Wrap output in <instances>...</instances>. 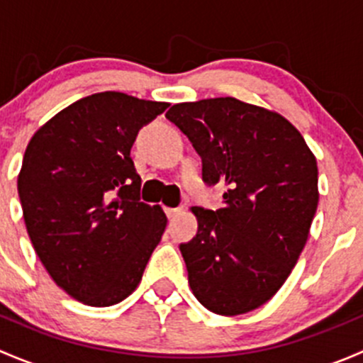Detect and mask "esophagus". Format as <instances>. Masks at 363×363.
Listing matches in <instances>:
<instances>
[{"label":"esophagus","instance_id":"esophagus-1","mask_svg":"<svg viewBox=\"0 0 363 363\" xmlns=\"http://www.w3.org/2000/svg\"><path fill=\"white\" fill-rule=\"evenodd\" d=\"M181 212H182V208H181V207H175V208L167 207V208H164V214H167V218H168V219L175 218V216L181 214Z\"/></svg>","mask_w":363,"mask_h":363}]
</instances>
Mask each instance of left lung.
Wrapping results in <instances>:
<instances>
[{"label":"left lung","instance_id":"obj_1","mask_svg":"<svg viewBox=\"0 0 363 363\" xmlns=\"http://www.w3.org/2000/svg\"><path fill=\"white\" fill-rule=\"evenodd\" d=\"M167 119L202 158L203 181L226 186L221 208L191 207L199 232L179 246L193 295L221 316L250 313L277 294L306 246L316 158L281 113L232 96L172 105Z\"/></svg>","mask_w":363,"mask_h":363}]
</instances>
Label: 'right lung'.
<instances>
[{"label":"right lung","instance_id":"right-lung-1","mask_svg":"<svg viewBox=\"0 0 363 363\" xmlns=\"http://www.w3.org/2000/svg\"><path fill=\"white\" fill-rule=\"evenodd\" d=\"M168 104L105 91L47 121L26 147L17 189L26 230L54 283L108 307L135 291L167 226L140 202L130 151Z\"/></svg>","mask_w":363,"mask_h":363}]
</instances>
